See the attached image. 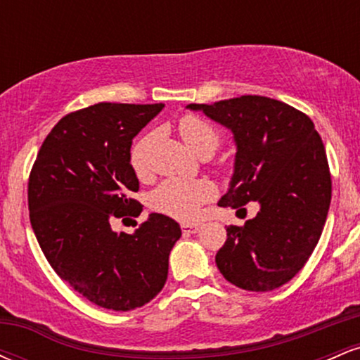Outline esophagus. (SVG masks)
<instances>
[{
  "label": "esophagus",
  "mask_w": 360,
  "mask_h": 360,
  "mask_svg": "<svg viewBox=\"0 0 360 360\" xmlns=\"http://www.w3.org/2000/svg\"><path fill=\"white\" fill-rule=\"evenodd\" d=\"M198 229H200V225H196V223H183V225H181V230H183L184 235L196 233Z\"/></svg>",
  "instance_id": "34e87169"
}]
</instances>
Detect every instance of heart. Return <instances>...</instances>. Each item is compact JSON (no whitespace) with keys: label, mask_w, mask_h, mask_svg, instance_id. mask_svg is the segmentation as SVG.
Returning a JSON list of instances; mask_svg holds the SVG:
<instances>
[{"label":"heart","mask_w":360,"mask_h":360,"mask_svg":"<svg viewBox=\"0 0 360 360\" xmlns=\"http://www.w3.org/2000/svg\"><path fill=\"white\" fill-rule=\"evenodd\" d=\"M179 131L184 142L196 154H213L220 147V134L212 122L200 115H184L179 120ZM150 146V135H143L135 142L130 150V166L142 176L147 171V152ZM214 194V188L206 181L167 179L152 193V206L160 213L177 220H194L201 206L210 201Z\"/></svg>","instance_id":"obj_1"}]
</instances>
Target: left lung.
Masks as SVG:
<instances>
[{"label": "left lung", "instance_id": "obj_1", "mask_svg": "<svg viewBox=\"0 0 360 360\" xmlns=\"http://www.w3.org/2000/svg\"><path fill=\"white\" fill-rule=\"evenodd\" d=\"M233 131L235 172L220 206L259 201L257 217L226 226L217 252L223 278L247 291H272L291 281L315 250L332 200L325 146L303 111L247 94L189 105Z\"/></svg>", "mask_w": 360, "mask_h": 360}]
</instances>
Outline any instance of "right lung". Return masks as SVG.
Wrapping results in <instances>:
<instances>
[{
	"label": "right lung",
	"instance_id": "add662e5",
	"mask_svg": "<svg viewBox=\"0 0 360 360\" xmlns=\"http://www.w3.org/2000/svg\"><path fill=\"white\" fill-rule=\"evenodd\" d=\"M164 108L98 103L65 115L44 140L28 177L30 223L62 281L91 303L130 311L155 298L167 279L179 225L152 213L134 235L117 218L139 217L131 140Z\"/></svg>",
	"mask_w": 360,
	"mask_h": 360
}]
</instances>
